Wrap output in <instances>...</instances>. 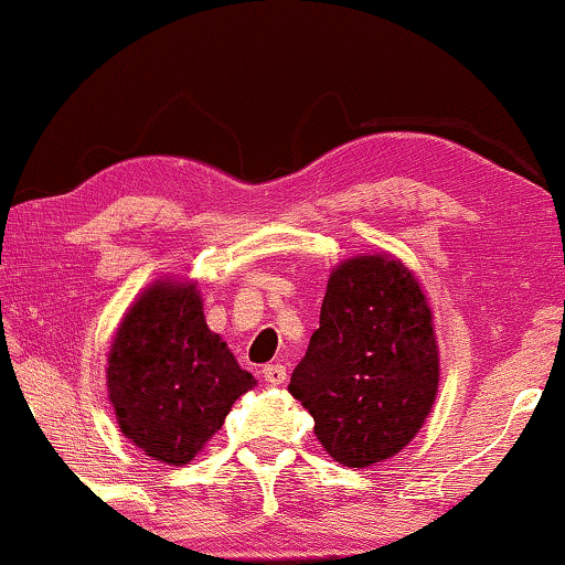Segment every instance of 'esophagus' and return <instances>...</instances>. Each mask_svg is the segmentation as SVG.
Instances as JSON below:
<instances>
[{"label":"esophagus","instance_id":"obj_1","mask_svg":"<svg viewBox=\"0 0 565 565\" xmlns=\"http://www.w3.org/2000/svg\"><path fill=\"white\" fill-rule=\"evenodd\" d=\"M263 377H266V383L270 385H281L287 381V367L284 365H266L263 367Z\"/></svg>","mask_w":565,"mask_h":565}]
</instances>
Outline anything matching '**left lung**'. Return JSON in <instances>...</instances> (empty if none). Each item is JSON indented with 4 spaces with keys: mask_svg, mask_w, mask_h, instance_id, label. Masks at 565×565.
<instances>
[{
    "mask_svg": "<svg viewBox=\"0 0 565 565\" xmlns=\"http://www.w3.org/2000/svg\"><path fill=\"white\" fill-rule=\"evenodd\" d=\"M438 385L433 310L414 270L394 255L341 260L289 383L328 456L356 469L396 456L430 417Z\"/></svg>",
    "mask_w": 565,
    "mask_h": 565,
    "instance_id": "8db88e82",
    "label": "left lung"
}]
</instances>
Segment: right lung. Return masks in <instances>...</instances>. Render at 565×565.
<instances>
[{
	"label": "right lung",
	"instance_id": "add662e5",
	"mask_svg": "<svg viewBox=\"0 0 565 565\" xmlns=\"http://www.w3.org/2000/svg\"><path fill=\"white\" fill-rule=\"evenodd\" d=\"M258 385L203 316L198 281L163 276L135 297L111 335L106 391L119 430L153 461L184 467Z\"/></svg>",
	"mask_w": 565,
	"mask_h": 565
}]
</instances>
